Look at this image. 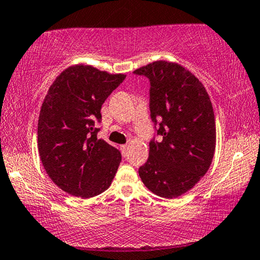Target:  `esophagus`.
<instances>
[{"label": "esophagus", "mask_w": 260, "mask_h": 260, "mask_svg": "<svg viewBox=\"0 0 260 260\" xmlns=\"http://www.w3.org/2000/svg\"><path fill=\"white\" fill-rule=\"evenodd\" d=\"M127 148H129V145H127V144L120 145V151H122V155H123V156H126V152H127Z\"/></svg>", "instance_id": "obj_1"}]
</instances>
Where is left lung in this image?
I'll return each mask as SVG.
<instances>
[{"label": "left lung", "instance_id": "left-lung-1", "mask_svg": "<svg viewBox=\"0 0 260 260\" xmlns=\"http://www.w3.org/2000/svg\"><path fill=\"white\" fill-rule=\"evenodd\" d=\"M150 81V117L159 141L149 143V157L138 174L161 198L191 189L207 173L215 151V118L209 95L183 66L159 60L134 72Z\"/></svg>", "mask_w": 260, "mask_h": 260}]
</instances>
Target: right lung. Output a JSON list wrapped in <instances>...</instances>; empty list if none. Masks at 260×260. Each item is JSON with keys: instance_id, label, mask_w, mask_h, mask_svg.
Listing matches in <instances>:
<instances>
[{"instance_id": "right-lung-1", "label": "right lung", "mask_w": 260, "mask_h": 260, "mask_svg": "<svg viewBox=\"0 0 260 260\" xmlns=\"http://www.w3.org/2000/svg\"><path fill=\"white\" fill-rule=\"evenodd\" d=\"M88 65L60 73L42 103L38 123L39 155L51 180L66 193L84 199L108 189L122 155L98 140L95 122L102 105L125 79Z\"/></svg>"}]
</instances>
